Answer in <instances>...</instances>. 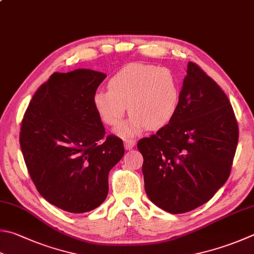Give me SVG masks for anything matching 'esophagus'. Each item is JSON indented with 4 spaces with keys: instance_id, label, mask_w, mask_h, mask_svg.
<instances>
[{
    "instance_id": "34e87169",
    "label": "esophagus",
    "mask_w": 254,
    "mask_h": 254,
    "mask_svg": "<svg viewBox=\"0 0 254 254\" xmlns=\"http://www.w3.org/2000/svg\"><path fill=\"white\" fill-rule=\"evenodd\" d=\"M124 145H125V149L126 150H131L133 147L136 145V140L133 139H125L124 141Z\"/></svg>"
}]
</instances>
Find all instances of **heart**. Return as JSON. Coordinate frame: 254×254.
I'll return each mask as SVG.
<instances>
[{
  "label": "heart",
  "mask_w": 254,
  "mask_h": 254,
  "mask_svg": "<svg viewBox=\"0 0 254 254\" xmlns=\"http://www.w3.org/2000/svg\"><path fill=\"white\" fill-rule=\"evenodd\" d=\"M180 99L179 79L171 69L131 64L113 76L108 90L95 93L93 103L108 126L121 124L129 106L132 116L117 132L130 137L145 128L158 130L169 125L178 112Z\"/></svg>",
  "instance_id": "heart-1"
}]
</instances>
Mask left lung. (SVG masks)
<instances>
[{
    "label": "left lung",
    "instance_id": "left-lung-1",
    "mask_svg": "<svg viewBox=\"0 0 254 254\" xmlns=\"http://www.w3.org/2000/svg\"><path fill=\"white\" fill-rule=\"evenodd\" d=\"M238 138L227 95L189 62L175 118L137 143L148 198L174 214L209 201L229 178Z\"/></svg>",
    "mask_w": 254,
    "mask_h": 254
}]
</instances>
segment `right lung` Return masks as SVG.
<instances>
[{
  "label": "right lung",
  "instance_id": "add662e5",
  "mask_svg": "<svg viewBox=\"0 0 254 254\" xmlns=\"http://www.w3.org/2000/svg\"><path fill=\"white\" fill-rule=\"evenodd\" d=\"M106 74L78 68L51 75L22 121L20 145L40 194L64 211L96 209L108 193V174L125 149L105 128L93 98Z\"/></svg>",
  "mask_w": 254,
  "mask_h": 254
}]
</instances>
